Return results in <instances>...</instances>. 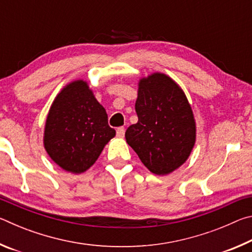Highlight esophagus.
I'll return each instance as SVG.
<instances>
[{"instance_id":"1","label":"esophagus","mask_w":252,"mask_h":252,"mask_svg":"<svg viewBox=\"0 0 252 252\" xmlns=\"http://www.w3.org/2000/svg\"><path fill=\"white\" fill-rule=\"evenodd\" d=\"M125 132H126V129L123 126L118 127V129H117V135L119 136V138H123V136H125Z\"/></svg>"}]
</instances>
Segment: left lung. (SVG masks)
Returning <instances> with one entry per match:
<instances>
[{
    "mask_svg": "<svg viewBox=\"0 0 252 252\" xmlns=\"http://www.w3.org/2000/svg\"><path fill=\"white\" fill-rule=\"evenodd\" d=\"M135 112L139 120L127 127L126 140L142 163L158 176L185 163L195 143V121L182 89L159 72L142 78Z\"/></svg>",
    "mask_w": 252,
    "mask_h": 252,
    "instance_id": "8db88e82",
    "label": "left lung"
}]
</instances>
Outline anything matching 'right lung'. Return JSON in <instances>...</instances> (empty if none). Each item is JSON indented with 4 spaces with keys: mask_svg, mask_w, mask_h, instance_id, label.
I'll return each mask as SVG.
<instances>
[{
    "mask_svg": "<svg viewBox=\"0 0 252 252\" xmlns=\"http://www.w3.org/2000/svg\"><path fill=\"white\" fill-rule=\"evenodd\" d=\"M116 135L108 114L88 83L76 80L62 89L51 105L43 143L48 155L63 170L82 173L94 164Z\"/></svg>",
    "mask_w": 252,
    "mask_h": 252,
    "instance_id": "add662e5",
    "label": "right lung"
}]
</instances>
